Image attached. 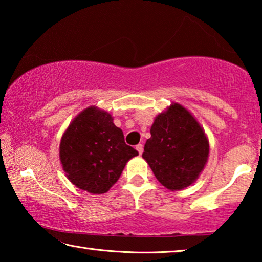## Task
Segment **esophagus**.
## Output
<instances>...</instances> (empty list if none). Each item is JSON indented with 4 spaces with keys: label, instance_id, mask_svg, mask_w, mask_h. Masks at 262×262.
<instances>
[{
    "label": "esophagus",
    "instance_id": "1",
    "mask_svg": "<svg viewBox=\"0 0 262 262\" xmlns=\"http://www.w3.org/2000/svg\"><path fill=\"white\" fill-rule=\"evenodd\" d=\"M135 149L137 150V151H139L140 155H142V152H143V145H142V144H137Z\"/></svg>",
    "mask_w": 262,
    "mask_h": 262
}]
</instances>
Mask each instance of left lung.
<instances>
[{
    "label": "left lung",
    "instance_id": "obj_1",
    "mask_svg": "<svg viewBox=\"0 0 262 262\" xmlns=\"http://www.w3.org/2000/svg\"><path fill=\"white\" fill-rule=\"evenodd\" d=\"M150 133L142 157L155 177L170 190L187 187L201 173L209 154L201 126L187 110L173 104L155 119Z\"/></svg>",
    "mask_w": 262,
    "mask_h": 262
}]
</instances>
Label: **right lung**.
Returning <instances> with one entry per match:
<instances>
[{"mask_svg":"<svg viewBox=\"0 0 262 262\" xmlns=\"http://www.w3.org/2000/svg\"><path fill=\"white\" fill-rule=\"evenodd\" d=\"M137 155L126 144L111 114L97 107L79 113L60 144V159L68 179L92 194L107 192L120 178L126 163Z\"/></svg>","mask_w":262,"mask_h":262,"instance_id":"add662e5","label":"right lung"}]
</instances>
